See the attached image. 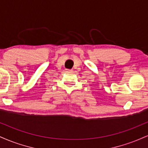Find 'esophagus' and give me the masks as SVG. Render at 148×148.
I'll return each mask as SVG.
<instances>
[{
	"label": "esophagus",
	"instance_id": "1",
	"mask_svg": "<svg viewBox=\"0 0 148 148\" xmlns=\"http://www.w3.org/2000/svg\"><path fill=\"white\" fill-rule=\"evenodd\" d=\"M65 71H66V72H72V69H65Z\"/></svg>",
	"mask_w": 148,
	"mask_h": 148
}]
</instances>
